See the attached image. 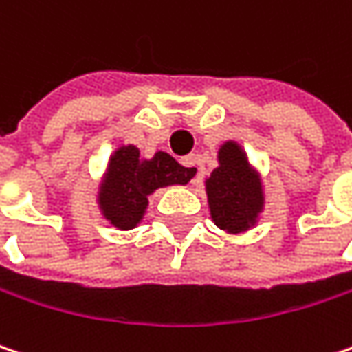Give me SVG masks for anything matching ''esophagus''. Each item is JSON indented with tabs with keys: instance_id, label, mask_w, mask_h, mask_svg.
Returning <instances> with one entry per match:
<instances>
[{
	"instance_id": "1",
	"label": "esophagus",
	"mask_w": 352,
	"mask_h": 352,
	"mask_svg": "<svg viewBox=\"0 0 352 352\" xmlns=\"http://www.w3.org/2000/svg\"><path fill=\"white\" fill-rule=\"evenodd\" d=\"M181 165L183 167H187L189 171H191V175L197 177L201 173V167H199V157L197 155H187L181 159Z\"/></svg>"
}]
</instances>
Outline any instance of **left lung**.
I'll return each mask as SVG.
<instances>
[{
    "label": "left lung",
    "instance_id": "1",
    "mask_svg": "<svg viewBox=\"0 0 352 352\" xmlns=\"http://www.w3.org/2000/svg\"><path fill=\"white\" fill-rule=\"evenodd\" d=\"M219 165L205 179L211 219L229 235L253 229L265 209V185L237 141H225L217 151Z\"/></svg>",
    "mask_w": 352,
    "mask_h": 352
}]
</instances>
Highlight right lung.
<instances>
[{
    "mask_svg": "<svg viewBox=\"0 0 352 352\" xmlns=\"http://www.w3.org/2000/svg\"><path fill=\"white\" fill-rule=\"evenodd\" d=\"M191 179V171L165 151H157L151 159H143L135 145H119L109 155L97 185L99 213L115 229L131 231L143 221L149 197L157 189L187 185Z\"/></svg>",
    "mask_w": 352,
    "mask_h": 352,
    "instance_id": "1",
    "label": "right lung"
}]
</instances>
